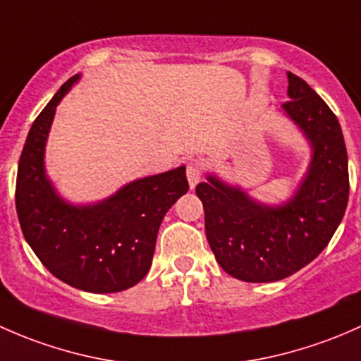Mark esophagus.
<instances>
[{
	"label": "esophagus",
	"mask_w": 361,
	"mask_h": 361,
	"mask_svg": "<svg viewBox=\"0 0 361 361\" xmlns=\"http://www.w3.org/2000/svg\"><path fill=\"white\" fill-rule=\"evenodd\" d=\"M188 182L189 185H191V189L195 188L196 184H198L200 180H202V176H203V163L200 161V159H191V161L188 163Z\"/></svg>",
	"instance_id": "esophagus-1"
}]
</instances>
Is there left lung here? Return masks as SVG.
<instances>
[{
  "instance_id": "left-lung-1",
  "label": "left lung",
  "mask_w": 361,
  "mask_h": 361,
  "mask_svg": "<svg viewBox=\"0 0 361 361\" xmlns=\"http://www.w3.org/2000/svg\"><path fill=\"white\" fill-rule=\"evenodd\" d=\"M287 76L290 100L281 107L313 151L295 195L271 207L215 176L196 185L219 266L250 283L283 280L314 261L348 207V153L337 116L306 81L292 73Z\"/></svg>"
}]
</instances>
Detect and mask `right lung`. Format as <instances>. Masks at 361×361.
<instances>
[{"mask_svg": "<svg viewBox=\"0 0 361 361\" xmlns=\"http://www.w3.org/2000/svg\"><path fill=\"white\" fill-rule=\"evenodd\" d=\"M78 80L62 85L29 130L15 207L25 241L54 276L85 292H121L149 271L159 224L189 189L185 166L130 182L94 205L61 198L44 172V146L55 109Z\"/></svg>", "mask_w": 361, "mask_h": 361, "instance_id": "add662e5", "label": "right lung"}]
</instances>
